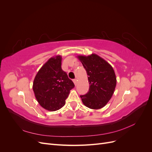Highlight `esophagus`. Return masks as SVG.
I'll list each match as a JSON object with an SVG mask.
<instances>
[{
	"label": "esophagus",
	"instance_id": "34e87169",
	"mask_svg": "<svg viewBox=\"0 0 152 152\" xmlns=\"http://www.w3.org/2000/svg\"><path fill=\"white\" fill-rule=\"evenodd\" d=\"M73 83H74V84L76 86V85H77V79H73Z\"/></svg>",
	"mask_w": 152,
	"mask_h": 152
}]
</instances>
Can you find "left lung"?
Returning <instances> with one entry per match:
<instances>
[{"label":"left lung","mask_w":152,"mask_h":152,"mask_svg":"<svg viewBox=\"0 0 152 152\" xmlns=\"http://www.w3.org/2000/svg\"><path fill=\"white\" fill-rule=\"evenodd\" d=\"M79 58L88 75L89 89L81 95L82 102L91 109H100L108 103L114 93L117 79L113 68L104 59L96 54L79 55Z\"/></svg>","instance_id":"obj_1"}]
</instances>
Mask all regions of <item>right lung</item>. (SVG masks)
I'll return each instance as SVG.
<instances>
[{
  "instance_id": "1",
  "label": "right lung",
  "mask_w": 152,
  "mask_h": 152,
  "mask_svg": "<svg viewBox=\"0 0 152 152\" xmlns=\"http://www.w3.org/2000/svg\"><path fill=\"white\" fill-rule=\"evenodd\" d=\"M60 55L50 58L40 68L33 83L35 96L40 105L48 111H56L65 104L70 91L75 87L61 69Z\"/></svg>"
}]
</instances>
